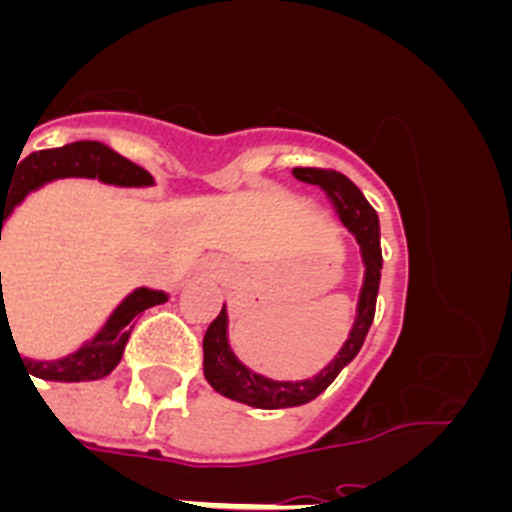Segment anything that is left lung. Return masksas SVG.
<instances>
[{"label": "left lung", "mask_w": 512, "mask_h": 512, "mask_svg": "<svg viewBox=\"0 0 512 512\" xmlns=\"http://www.w3.org/2000/svg\"><path fill=\"white\" fill-rule=\"evenodd\" d=\"M292 174L300 182L315 184V187L323 189L333 210L341 217V223L356 235L366 274L359 297V315H356V323L351 328V336L343 343L336 359L330 361L318 377L305 379V382H274V379H266L261 374L251 372L248 366H243L241 361L235 359L228 346V315H225V307L207 325L205 338H202V354H205L202 366H205V379L212 384V390L230 397V400H238L243 405H253V408L264 410L297 408V405H305V402L315 400L323 390H328V384L341 374L343 366L359 354L361 343H364L369 325L374 320V310H377L379 277H382L379 217L374 207L366 202L361 189L348 176L333 169L297 166V169H292Z\"/></svg>", "instance_id": "obj_1"}]
</instances>
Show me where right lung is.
<instances>
[{"instance_id": "obj_1", "label": "right lung", "mask_w": 512, "mask_h": 512, "mask_svg": "<svg viewBox=\"0 0 512 512\" xmlns=\"http://www.w3.org/2000/svg\"><path fill=\"white\" fill-rule=\"evenodd\" d=\"M17 161L20 164H15V171L7 179H2L0 174V241L2 223L7 220L9 212L25 200L27 192L43 187L45 182H53V179H63V176H89V179H94L97 176L99 182L117 184V187H148V184H153V176L146 169H140L138 164L122 158L120 153L102 146L97 140H76V143H69V146L63 148L27 153L25 158H17ZM161 302H166L164 292H156V289L146 287L135 289L133 295H128L120 302V307L112 312L110 320L104 323V328L99 330L97 336L89 343H84L76 354L58 361H33L20 356L22 366L33 377L51 379V382H89V379L107 377L120 364L122 351H125V343H128L135 318L143 310H148L153 305H161ZM4 325L9 323L7 310L2 305L0 333Z\"/></svg>"}]
</instances>
